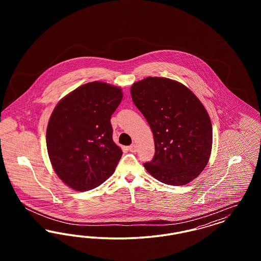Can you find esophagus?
<instances>
[{"instance_id": "esophagus-1", "label": "esophagus", "mask_w": 261, "mask_h": 261, "mask_svg": "<svg viewBox=\"0 0 261 261\" xmlns=\"http://www.w3.org/2000/svg\"><path fill=\"white\" fill-rule=\"evenodd\" d=\"M129 150H130V151H132V152H136V151H137L136 144H133V145H131V146H130V147H129Z\"/></svg>"}]
</instances>
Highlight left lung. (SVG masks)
<instances>
[{
  "instance_id": "1",
  "label": "left lung",
  "mask_w": 261,
  "mask_h": 261,
  "mask_svg": "<svg viewBox=\"0 0 261 261\" xmlns=\"http://www.w3.org/2000/svg\"><path fill=\"white\" fill-rule=\"evenodd\" d=\"M130 91L153 134L155 153L144 163L147 171L172 186L197 178L212 148L211 118L200 100L185 85L163 77L145 78Z\"/></svg>"
}]
</instances>
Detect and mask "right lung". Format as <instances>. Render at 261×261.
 I'll return each mask as SVG.
<instances>
[{
    "instance_id": "1",
    "label": "right lung",
    "mask_w": 261,
    "mask_h": 261,
    "mask_svg": "<svg viewBox=\"0 0 261 261\" xmlns=\"http://www.w3.org/2000/svg\"><path fill=\"white\" fill-rule=\"evenodd\" d=\"M122 97L120 88L95 81L75 89L53 111L46 134L48 154L55 172L75 191L102 184L121 159L111 118Z\"/></svg>"
}]
</instances>
